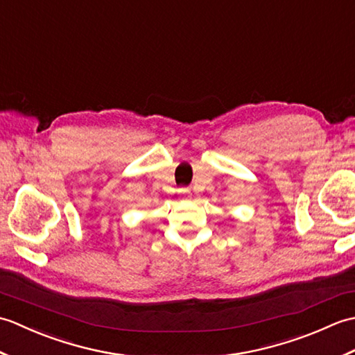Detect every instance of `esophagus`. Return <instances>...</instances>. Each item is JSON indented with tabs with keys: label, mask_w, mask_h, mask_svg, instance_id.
Segmentation results:
<instances>
[{
	"label": "esophagus",
	"mask_w": 355,
	"mask_h": 355,
	"mask_svg": "<svg viewBox=\"0 0 355 355\" xmlns=\"http://www.w3.org/2000/svg\"><path fill=\"white\" fill-rule=\"evenodd\" d=\"M180 192H182V193H189V191H187V189H182Z\"/></svg>",
	"instance_id": "34e87169"
}]
</instances>
